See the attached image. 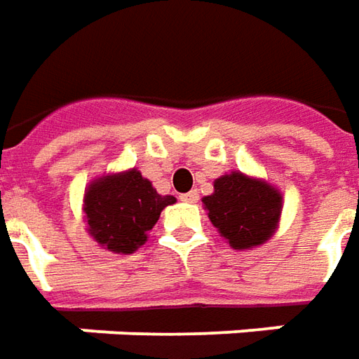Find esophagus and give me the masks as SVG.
<instances>
[{
  "label": "esophagus",
  "instance_id": "1",
  "mask_svg": "<svg viewBox=\"0 0 359 359\" xmlns=\"http://www.w3.org/2000/svg\"><path fill=\"white\" fill-rule=\"evenodd\" d=\"M180 201H182V203H196V201H198V192H184V194H180Z\"/></svg>",
  "mask_w": 359,
  "mask_h": 359
}]
</instances>
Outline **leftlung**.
<instances>
[{
  "label": "left lung",
  "instance_id": "obj_1",
  "mask_svg": "<svg viewBox=\"0 0 359 359\" xmlns=\"http://www.w3.org/2000/svg\"><path fill=\"white\" fill-rule=\"evenodd\" d=\"M203 204L220 236L244 250L264 244L278 229L282 194L266 180L232 170L215 180V192Z\"/></svg>",
  "mask_w": 359,
  "mask_h": 359
}]
</instances>
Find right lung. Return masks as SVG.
I'll use <instances>...</instances> for the list:
<instances>
[{
  "instance_id": "obj_1",
  "label": "right lung",
  "mask_w": 359,
  "mask_h": 359,
  "mask_svg": "<svg viewBox=\"0 0 359 359\" xmlns=\"http://www.w3.org/2000/svg\"><path fill=\"white\" fill-rule=\"evenodd\" d=\"M170 194H158L137 168L95 179L83 196L87 230L103 248L117 254L135 252L147 242L163 208L175 204Z\"/></svg>"
}]
</instances>
